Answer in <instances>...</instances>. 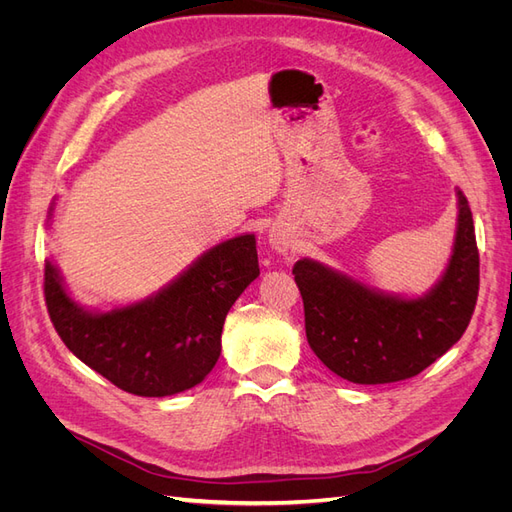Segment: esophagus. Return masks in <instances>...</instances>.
<instances>
[{
  "label": "esophagus",
  "mask_w": 512,
  "mask_h": 512,
  "mask_svg": "<svg viewBox=\"0 0 512 512\" xmlns=\"http://www.w3.org/2000/svg\"><path fill=\"white\" fill-rule=\"evenodd\" d=\"M269 245L273 247L275 252L286 254L290 250H294V237L290 235V230L284 226H273L269 230Z\"/></svg>",
  "instance_id": "esophagus-1"
}]
</instances>
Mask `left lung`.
Masks as SVG:
<instances>
[{
	"label": "left lung",
	"instance_id": "8db88e82",
	"mask_svg": "<svg viewBox=\"0 0 512 512\" xmlns=\"http://www.w3.org/2000/svg\"><path fill=\"white\" fill-rule=\"evenodd\" d=\"M453 256L442 280L418 299L367 288L303 258L294 265L307 344L333 374L354 384H386L421 374L459 342L478 297V247L468 198L457 190Z\"/></svg>",
	"mask_w": 512,
	"mask_h": 512
}]
</instances>
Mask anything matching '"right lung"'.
Masks as SVG:
<instances>
[{
	"label": "right lung",
	"instance_id": "add662e5",
	"mask_svg": "<svg viewBox=\"0 0 512 512\" xmlns=\"http://www.w3.org/2000/svg\"><path fill=\"white\" fill-rule=\"evenodd\" d=\"M258 275L256 239L241 235L211 247L145 301L111 312L74 303L46 260L44 299L61 342L87 367L126 393L166 397L207 378L220 359L228 309Z\"/></svg>",
	"mask_w": 512,
	"mask_h": 512
}]
</instances>
